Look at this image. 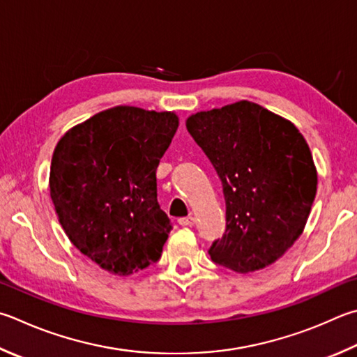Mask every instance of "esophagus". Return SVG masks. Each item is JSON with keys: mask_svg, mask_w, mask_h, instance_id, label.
Instances as JSON below:
<instances>
[{"mask_svg": "<svg viewBox=\"0 0 357 357\" xmlns=\"http://www.w3.org/2000/svg\"><path fill=\"white\" fill-rule=\"evenodd\" d=\"M178 223H179L181 226H193V225H195V217H192V215L183 217V218L178 220Z\"/></svg>", "mask_w": 357, "mask_h": 357, "instance_id": "1", "label": "esophagus"}]
</instances>
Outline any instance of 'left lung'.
Segmentation results:
<instances>
[{"mask_svg":"<svg viewBox=\"0 0 357 357\" xmlns=\"http://www.w3.org/2000/svg\"><path fill=\"white\" fill-rule=\"evenodd\" d=\"M185 126L223 185L226 229L211 259L237 273L273 264L301 236L317 193L306 140L250 101L198 112Z\"/></svg>","mask_w":357,"mask_h":357,"instance_id":"left-lung-1","label":"left lung"}]
</instances>
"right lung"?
<instances>
[{"label": "right lung", "mask_w": 357, "mask_h": 357, "mask_svg": "<svg viewBox=\"0 0 357 357\" xmlns=\"http://www.w3.org/2000/svg\"><path fill=\"white\" fill-rule=\"evenodd\" d=\"M173 112L116 106L57 144L50 193L63 231L84 256L126 276L156 264L172 222L158 203L156 170L178 129Z\"/></svg>", "instance_id": "right-lung-1"}]
</instances>
